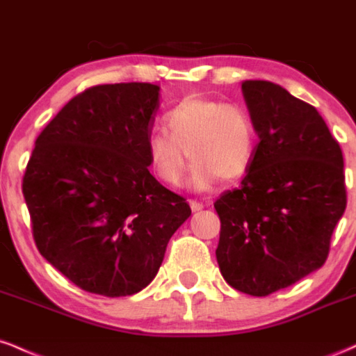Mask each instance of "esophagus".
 Listing matches in <instances>:
<instances>
[{
    "instance_id": "1",
    "label": "esophagus",
    "mask_w": 356,
    "mask_h": 356,
    "mask_svg": "<svg viewBox=\"0 0 356 356\" xmlns=\"http://www.w3.org/2000/svg\"><path fill=\"white\" fill-rule=\"evenodd\" d=\"M189 206H191V209L194 211V212H197V211H202V209H204V204H202V202H199V201H194V199H191V201H189Z\"/></svg>"
}]
</instances>
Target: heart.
<instances>
[{"label": "heart", "mask_w": 356, "mask_h": 356, "mask_svg": "<svg viewBox=\"0 0 356 356\" xmlns=\"http://www.w3.org/2000/svg\"><path fill=\"white\" fill-rule=\"evenodd\" d=\"M167 130L147 138V159L159 181L182 186L195 164L192 186L207 191L219 181H238L251 169L256 154V125L243 105L207 97H186L164 117Z\"/></svg>", "instance_id": "b5f03b06"}]
</instances>
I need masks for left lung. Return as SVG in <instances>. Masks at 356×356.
<instances>
[{"instance_id": "1", "label": "left lung", "mask_w": 356, "mask_h": 356, "mask_svg": "<svg viewBox=\"0 0 356 356\" xmlns=\"http://www.w3.org/2000/svg\"><path fill=\"white\" fill-rule=\"evenodd\" d=\"M259 142L241 187L214 202L227 284L268 296L325 264L346 207L340 144L313 105L266 80L243 81Z\"/></svg>"}]
</instances>
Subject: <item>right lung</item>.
Listing matches in <instances>:
<instances>
[{
	"label": "right lung",
	"instance_id": "right-lung-1",
	"mask_svg": "<svg viewBox=\"0 0 356 356\" xmlns=\"http://www.w3.org/2000/svg\"><path fill=\"white\" fill-rule=\"evenodd\" d=\"M157 108V85H97L73 97L35 142L22 186L35 244L88 293L142 291L191 216L186 199L149 172Z\"/></svg>",
	"mask_w": 356,
	"mask_h": 356
}]
</instances>
